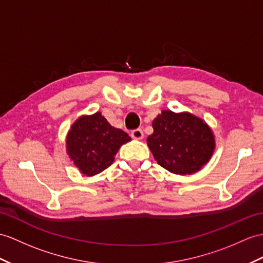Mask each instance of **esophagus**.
Returning <instances> with one entry per match:
<instances>
[{"label": "esophagus", "instance_id": "34e87169", "mask_svg": "<svg viewBox=\"0 0 263 263\" xmlns=\"http://www.w3.org/2000/svg\"><path fill=\"white\" fill-rule=\"evenodd\" d=\"M130 136L134 138V139H142L144 137V133L142 129H134L132 130L130 133Z\"/></svg>", "mask_w": 263, "mask_h": 263}]
</instances>
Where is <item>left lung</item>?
I'll return each mask as SVG.
<instances>
[{"mask_svg": "<svg viewBox=\"0 0 263 263\" xmlns=\"http://www.w3.org/2000/svg\"><path fill=\"white\" fill-rule=\"evenodd\" d=\"M154 133L147 138L157 163L180 175L200 171L214 151V136L210 127L189 112L163 110L153 121Z\"/></svg>", "mask_w": 263, "mask_h": 263, "instance_id": "obj_1", "label": "left lung"}]
</instances>
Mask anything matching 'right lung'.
Returning a JSON list of instances; mask_svg holds the SVG:
<instances>
[{"mask_svg":"<svg viewBox=\"0 0 263 263\" xmlns=\"http://www.w3.org/2000/svg\"><path fill=\"white\" fill-rule=\"evenodd\" d=\"M130 137L112 127L100 112L77 119L67 136V151L82 174H99L112 164L120 146Z\"/></svg>","mask_w":263,"mask_h":263,"instance_id":"add662e5","label":"right lung"}]
</instances>
